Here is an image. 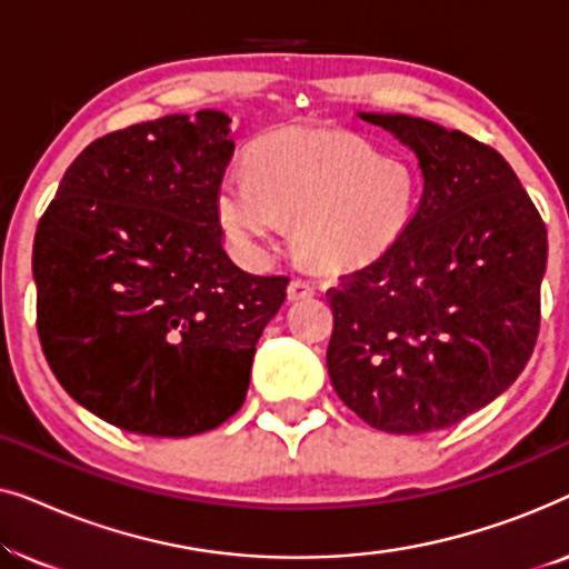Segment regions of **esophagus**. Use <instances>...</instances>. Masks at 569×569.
<instances>
[{
    "label": "esophagus",
    "instance_id": "esophagus-1",
    "mask_svg": "<svg viewBox=\"0 0 569 569\" xmlns=\"http://www.w3.org/2000/svg\"><path fill=\"white\" fill-rule=\"evenodd\" d=\"M316 295V287L306 282V279H292L290 287H287V298L290 300H306V298H313Z\"/></svg>",
    "mask_w": 569,
    "mask_h": 569
}]
</instances>
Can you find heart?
<instances>
[{"label":"heart","mask_w":569,"mask_h":569,"mask_svg":"<svg viewBox=\"0 0 569 569\" xmlns=\"http://www.w3.org/2000/svg\"><path fill=\"white\" fill-rule=\"evenodd\" d=\"M419 199L415 168L349 131L295 129L251 152V176L230 173L217 193L222 228L248 256H267L295 220L300 251L341 267L386 251Z\"/></svg>","instance_id":"1"}]
</instances>
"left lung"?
Returning a JSON list of instances; mask_svg holds the SVG:
<instances>
[{
    "mask_svg": "<svg viewBox=\"0 0 569 569\" xmlns=\"http://www.w3.org/2000/svg\"><path fill=\"white\" fill-rule=\"evenodd\" d=\"M357 116L417 154L425 191L407 230L326 292L331 386L376 430H446L531 360L547 224L492 147L415 116Z\"/></svg>",
    "mask_w": 569,
    "mask_h": 569,
    "instance_id": "8db88e82",
    "label": "left lung"
}]
</instances>
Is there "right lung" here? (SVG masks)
I'll use <instances>...</instances> for the list:
<instances>
[{
  "label": "right lung",
  "mask_w": 569,
  "mask_h": 569,
  "mask_svg": "<svg viewBox=\"0 0 569 569\" xmlns=\"http://www.w3.org/2000/svg\"><path fill=\"white\" fill-rule=\"evenodd\" d=\"M236 142L222 111L162 116L96 139L38 222V337L92 415L189 438L243 407L287 277L248 274L222 246L217 193Z\"/></svg>",
  "instance_id": "1"
}]
</instances>
